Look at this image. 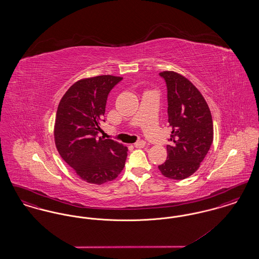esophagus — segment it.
<instances>
[{"label":"esophagus","instance_id":"obj_1","mask_svg":"<svg viewBox=\"0 0 259 259\" xmlns=\"http://www.w3.org/2000/svg\"><path fill=\"white\" fill-rule=\"evenodd\" d=\"M145 146H146V142H144V141H139L134 144V147L137 148H145Z\"/></svg>","mask_w":259,"mask_h":259}]
</instances>
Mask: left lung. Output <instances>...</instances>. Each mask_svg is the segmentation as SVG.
<instances>
[{
	"mask_svg": "<svg viewBox=\"0 0 259 259\" xmlns=\"http://www.w3.org/2000/svg\"><path fill=\"white\" fill-rule=\"evenodd\" d=\"M168 90V122L172 129L167 160L158 166L172 180H184L196 172L213 141L209 106L191 81L172 71L160 73Z\"/></svg>",
	"mask_w": 259,
	"mask_h": 259,
	"instance_id": "obj_1",
	"label": "left lung"
}]
</instances>
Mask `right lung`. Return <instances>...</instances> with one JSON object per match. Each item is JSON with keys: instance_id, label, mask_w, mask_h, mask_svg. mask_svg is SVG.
I'll return each instance as SVG.
<instances>
[{"instance_id": "right-lung-1", "label": "right lung", "mask_w": 259, "mask_h": 259, "mask_svg": "<svg viewBox=\"0 0 259 259\" xmlns=\"http://www.w3.org/2000/svg\"><path fill=\"white\" fill-rule=\"evenodd\" d=\"M122 79L111 74L82 78L63 95L55 117L54 141L62 157L84 182L103 185L123 170L127 148L97 138L108 95Z\"/></svg>"}]
</instances>
